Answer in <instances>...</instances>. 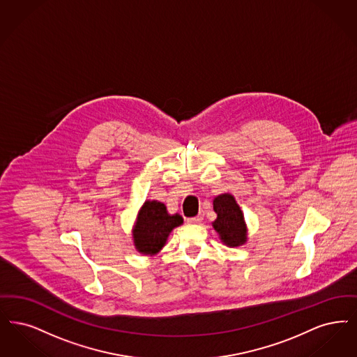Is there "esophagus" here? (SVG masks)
Masks as SVG:
<instances>
[{
  "label": "esophagus",
  "instance_id": "esophagus-1",
  "mask_svg": "<svg viewBox=\"0 0 357 357\" xmlns=\"http://www.w3.org/2000/svg\"><path fill=\"white\" fill-rule=\"evenodd\" d=\"M203 216H204V215L199 214L198 216H194V218H188V219H187V223H190V225H197V223H200V222L203 220Z\"/></svg>",
  "mask_w": 357,
  "mask_h": 357
}]
</instances>
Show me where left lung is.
I'll return each mask as SVG.
<instances>
[{"label":"left lung","mask_w":357,"mask_h":357,"mask_svg":"<svg viewBox=\"0 0 357 357\" xmlns=\"http://www.w3.org/2000/svg\"><path fill=\"white\" fill-rule=\"evenodd\" d=\"M216 219L213 223L220 241L229 247H238L247 242V226L242 210L231 194L218 195L214 199Z\"/></svg>","instance_id":"left-lung-1"}]
</instances>
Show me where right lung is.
Masks as SVG:
<instances>
[{"mask_svg":"<svg viewBox=\"0 0 357 357\" xmlns=\"http://www.w3.org/2000/svg\"><path fill=\"white\" fill-rule=\"evenodd\" d=\"M182 223L183 218L179 214H169L163 203L146 200L132 229V239L137 251L143 255H155L166 244L172 229Z\"/></svg>","mask_w":357,"mask_h":357,"instance_id":"obj_1","label":"right lung"}]
</instances>
